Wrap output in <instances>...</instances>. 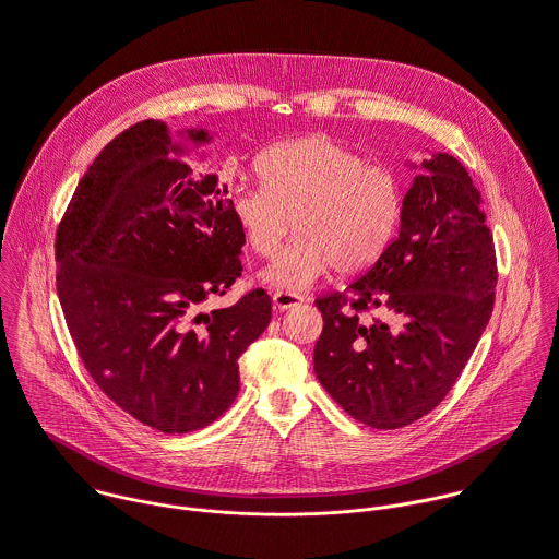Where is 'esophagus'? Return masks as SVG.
Masks as SVG:
<instances>
[{
	"mask_svg": "<svg viewBox=\"0 0 559 559\" xmlns=\"http://www.w3.org/2000/svg\"><path fill=\"white\" fill-rule=\"evenodd\" d=\"M304 301V297L299 293H290V290H275L273 293V304L277 310H288L295 308Z\"/></svg>",
	"mask_w": 559,
	"mask_h": 559,
	"instance_id": "1",
	"label": "esophagus"
}]
</instances>
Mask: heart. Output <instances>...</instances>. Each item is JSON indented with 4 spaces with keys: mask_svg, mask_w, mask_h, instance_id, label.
I'll list each match as a JSON object with an SVG mask.
<instances>
[{
    "mask_svg": "<svg viewBox=\"0 0 559 559\" xmlns=\"http://www.w3.org/2000/svg\"><path fill=\"white\" fill-rule=\"evenodd\" d=\"M258 173L262 186L234 188L229 205L258 258H275L290 227L297 234L266 271L275 286L306 288L330 266L338 275L360 273L400 227L402 177L325 135L275 144Z\"/></svg>",
    "mask_w": 559,
    "mask_h": 559,
    "instance_id": "obj_1",
    "label": "heart"
}]
</instances>
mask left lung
<instances>
[{"instance_id":"1","label":"left lung","mask_w":559,"mask_h":559,"mask_svg":"<svg viewBox=\"0 0 559 559\" xmlns=\"http://www.w3.org/2000/svg\"><path fill=\"white\" fill-rule=\"evenodd\" d=\"M424 168L386 251L347 290L314 299V373L345 413L380 430L417 421L448 395L493 310L498 266L480 194L452 155H430Z\"/></svg>"}]
</instances>
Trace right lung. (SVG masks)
Returning <instances> with one entry per match:
<instances>
[{"label":"right lung","instance_id":"add662e5","mask_svg":"<svg viewBox=\"0 0 559 559\" xmlns=\"http://www.w3.org/2000/svg\"><path fill=\"white\" fill-rule=\"evenodd\" d=\"M168 144L166 124L144 120L100 151L57 229V290L103 393L159 432H190L236 400L238 358L266 330L271 297L253 288L201 312L242 275L245 238L227 183L194 179Z\"/></svg>","mask_w":559,"mask_h":559}]
</instances>
